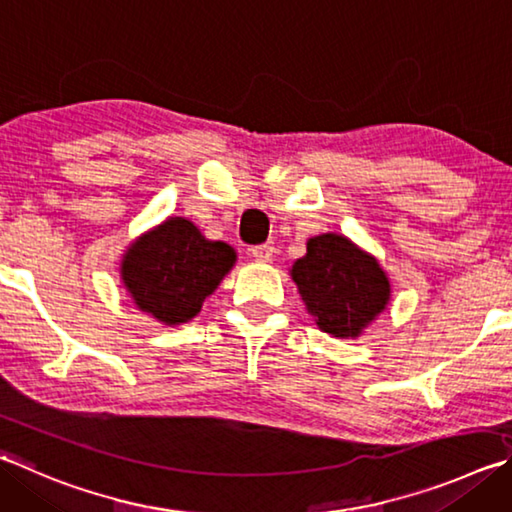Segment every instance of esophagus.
Here are the masks:
<instances>
[{"label": "esophagus", "mask_w": 512, "mask_h": 512, "mask_svg": "<svg viewBox=\"0 0 512 512\" xmlns=\"http://www.w3.org/2000/svg\"><path fill=\"white\" fill-rule=\"evenodd\" d=\"M273 253H275V248L271 244H259V246L250 248V255H253L257 262H262V264L273 262Z\"/></svg>", "instance_id": "obj_1"}]
</instances>
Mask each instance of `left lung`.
I'll use <instances>...</instances> for the list:
<instances>
[{
  "mask_svg": "<svg viewBox=\"0 0 512 512\" xmlns=\"http://www.w3.org/2000/svg\"><path fill=\"white\" fill-rule=\"evenodd\" d=\"M291 277L315 324L333 338H358L392 293L376 257L336 232L306 241V255L293 264Z\"/></svg>",
  "mask_w": 512,
  "mask_h": 512,
  "instance_id": "obj_1",
  "label": "left lung"
}]
</instances>
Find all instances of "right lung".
<instances>
[{
  "instance_id": "add662e5",
  "label": "right lung",
  "mask_w": 512,
  "mask_h": 512,
  "mask_svg": "<svg viewBox=\"0 0 512 512\" xmlns=\"http://www.w3.org/2000/svg\"><path fill=\"white\" fill-rule=\"evenodd\" d=\"M237 262L224 241H210L192 221L165 219L123 255L120 280L134 304L163 324L190 322Z\"/></svg>"
}]
</instances>
